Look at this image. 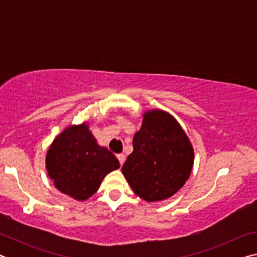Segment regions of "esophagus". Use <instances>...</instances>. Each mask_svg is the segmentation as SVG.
<instances>
[{
  "label": "esophagus",
  "mask_w": 257,
  "mask_h": 257,
  "mask_svg": "<svg viewBox=\"0 0 257 257\" xmlns=\"http://www.w3.org/2000/svg\"><path fill=\"white\" fill-rule=\"evenodd\" d=\"M116 156H118V160H119L120 164L122 165V164L124 163V160H125V156H124V154H118Z\"/></svg>",
  "instance_id": "esophagus-1"
}]
</instances>
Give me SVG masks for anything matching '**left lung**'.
<instances>
[{
    "label": "left lung",
    "instance_id": "left-lung-1",
    "mask_svg": "<svg viewBox=\"0 0 257 257\" xmlns=\"http://www.w3.org/2000/svg\"><path fill=\"white\" fill-rule=\"evenodd\" d=\"M134 151L121 168L134 193L144 201L160 202L173 196L189 179L194 149L177 119L167 111L144 112Z\"/></svg>",
    "mask_w": 257,
    "mask_h": 257
}]
</instances>
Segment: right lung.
<instances>
[{"label": "right lung", "instance_id": "add662e5", "mask_svg": "<svg viewBox=\"0 0 257 257\" xmlns=\"http://www.w3.org/2000/svg\"><path fill=\"white\" fill-rule=\"evenodd\" d=\"M45 165L55 188L79 202L93 196L107 173L120 168L114 154L97 144L87 121L68 125L54 138Z\"/></svg>", "mask_w": 257, "mask_h": 257}]
</instances>
